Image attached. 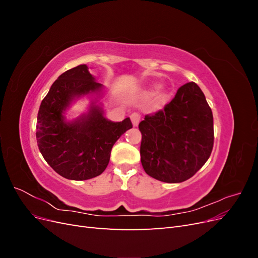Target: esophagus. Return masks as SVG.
I'll return each mask as SVG.
<instances>
[{
    "label": "esophagus",
    "mask_w": 258,
    "mask_h": 258,
    "mask_svg": "<svg viewBox=\"0 0 258 258\" xmlns=\"http://www.w3.org/2000/svg\"><path fill=\"white\" fill-rule=\"evenodd\" d=\"M130 118H131L132 123H134V126H138L140 122V119H141V116H140V114H138V113H132L130 115Z\"/></svg>",
    "instance_id": "obj_1"
}]
</instances>
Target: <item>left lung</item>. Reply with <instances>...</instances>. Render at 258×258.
Returning <instances> with one entry per match:
<instances>
[{
  "mask_svg": "<svg viewBox=\"0 0 258 258\" xmlns=\"http://www.w3.org/2000/svg\"><path fill=\"white\" fill-rule=\"evenodd\" d=\"M139 129L143 169L161 182L181 183L190 178L212 153L213 114L194 82L181 86L163 110L146 115Z\"/></svg>",
  "mask_w": 258,
  "mask_h": 258,
  "instance_id": "obj_1",
  "label": "left lung"
}]
</instances>
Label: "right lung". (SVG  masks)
Here are the masks:
<instances>
[{
	"mask_svg": "<svg viewBox=\"0 0 258 258\" xmlns=\"http://www.w3.org/2000/svg\"><path fill=\"white\" fill-rule=\"evenodd\" d=\"M86 64L61 74L43 99L37 114L36 141L44 159L58 174L85 181L106 169L115 142L132 128L130 118L119 122L106 119L102 108L91 104L87 114L66 121L64 111L76 98L99 92Z\"/></svg>",
	"mask_w": 258,
	"mask_h": 258,
	"instance_id": "obj_1",
	"label": "right lung"
}]
</instances>
